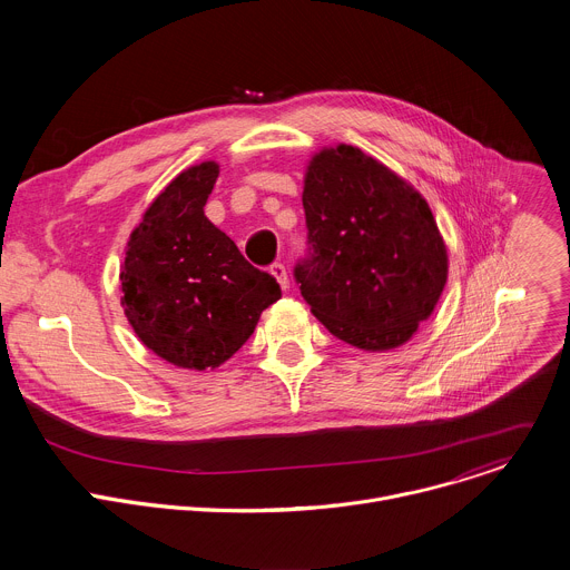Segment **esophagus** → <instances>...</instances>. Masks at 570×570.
Here are the masks:
<instances>
[{
    "label": "esophagus",
    "instance_id": "obj_1",
    "mask_svg": "<svg viewBox=\"0 0 570 570\" xmlns=\"http://www.w3.org/2000/svg\"><path fill=\"white\" fill-rule=\"evenodd\" d=\"M271 273H273V277L279 282V286L286 291V288H288V273H286V266L277 262V264L271 266Z\"/></svg>",
    "mask_w": 570,
    "mask_h": 570
}]
</instances>
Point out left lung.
Returning a JSON list of instances; mask_svg holds the SVG:
<instances>
[{
	"mask_svg": "<svg viewBox=\"0 0 570 570\" xmlns=\"http://www.w3.org/2000/svg\"><path fill=\"white\" fill-rule=\"evenodd\" d=\"M306 255L295 282L336 338L367 352L403 345L446 284L449 259L429 203L379 159L341 144L304 178Z\"/></svg>",
	"mask_w": 570,
	"mask_h": 570,
	"instance_id": "8db88e82",
	"label": "left lung"
}]
</instances>
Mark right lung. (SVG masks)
Segmentation results:
<instances>
[{
  "label": "right lung",
  "mask_w": 570,
  "mask_h": 570,
  "mask_svg": "<svg viewBox=\"0 0 570 570\" xmlns=\"http://www.w3.org/2000/svg\"><path fill=\"white\" fill-rule=\"evenodd\" d=\"M216 178V161H203L171 180L132 229L119 275L137 338L187 370L225 363L282 297L277 279L205 216Z\"/></svg>",
  "instance_id": "add662e5"
}]
</instances>
